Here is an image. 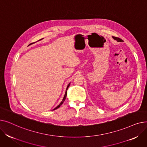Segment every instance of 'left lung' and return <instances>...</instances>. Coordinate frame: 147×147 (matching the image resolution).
Wrapping results in <instances>:
<instances>
[{"mask_svg": "<svg viewBox=\"0 0 147 147\" xmlns=\"http://www.w3.org/2000/svg\"><path fill=\"white\" fill-rule=\"evenodd\" d=\"M113 38L115 40H116L117 42H121L122 40L121 39V38H119V37H113Z\"/></svg>", "mask_w": 147, "mask_h": 147, "instance_id": "1", "label": "left lung"}]
</instances>
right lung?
<instances>
[{"label":"right lung","instance_id":"obj_1","mask_svg":"<svg viewBox=\"0 0 147 147\" xmlns=\"http://www.w3.org/2000/svg\"><path fill=\"white\" fill-rule=\"evenodd\" d=\"M40 40H42V39H40ZM32 45V43L31 44H30L29 45ZM69 85H70V83H69L68 84V86H67V89H66V90H65V95H64V98H63V101H62L61 102V103L56 107V108H55V109H54L53 110H56V109H58V108L63 104V102H64V101H65V98H66V96H67V89H68V87L69 86Z\"/></svg>","mask_w":147,"mask_h":147}]
</instances>
